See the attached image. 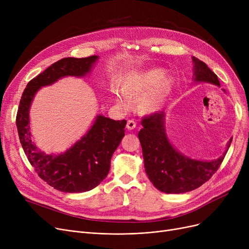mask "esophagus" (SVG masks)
<instances>
[{
  "label": "esophagus",
  "instance_id": "1",
  "mask_svg": "<svg viewBox=\"0 0 249 249\" xmlns=\"http://www.w3.org/2000/svg\"><path fill=\"white\" fill-rule=\"evenodd\" d=\"M128 130H133L136 127V122L133 119H130L127 121V125H126Z\"/></svg>",
  "mask_w": 249,
  "mask_h": 249
}]
</instances>
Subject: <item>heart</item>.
Here are the masks:
<instances>
[{"label": "heart", "mask_w": 249, "mask_h": 249, "mask_svg": "<svg viewBox=\"0 0 249 249\" xmlns=\"http://www.w3.org/2000/svg\"><path fill=\"white\" fill-rule=\"evenodd\" d=\"M162 76L163 71L160 69L134 72L124 78L122 82V90L131 97H138L141 94L137 101L139 110L144 113L154 112L160 108L173 85L171 78H165L159 83ZM117 98L121 104H128V100L125 96L118 95Z\"/></svg>", "instance_id": "b5f03b06"}]
</instances>
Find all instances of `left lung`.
I'll return each mask as SVG.
<instances>
[{"instance_id": "8db88e82", "label": "left lung", "mask_w": 249, "mask_h": 249, "mask_svg": "<svg viewBox=\"0 0 249 249\" xmlns=\"http://www.w3.org/2000/svg\"><path fill=\"white\" fill-rule=\"evenodd\" d=\"M194 80L220 87L218 76L205 62L193 57ZM163 112H155L142 118L143 128L138 133L144 167L153 186L166 194H181L201 187L218 171L226 152L212 161L191 160L177 151L169 142L163 124ZM232 139L228 143L230 146Z\"/></svg>"}]
</instances>
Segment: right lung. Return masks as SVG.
Segmentation results:
<instances>
[{"label":"right lung","instance_id":"right-lung-1","mask_svg":"<svg viewBox=\"0 0 249 249\" xmlns=\"http://www.w3.org/2000/svg\"><path fill=\"white\" fill-rule=\"evenodd\" d=\"M98 59L89 57L62 58L51 64L25 88L16 116V125L23 150L41 179L64 193L93 190L109 174L111 159L125 135L126 120L115 121L99 115L88 133L71 148L59 155L38 150L30 137L29 109L36 91L67 75L82 76Z\"/></svg>","mask_w":249,"mask_h":249}]
</instances>
